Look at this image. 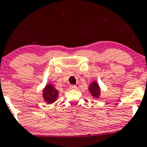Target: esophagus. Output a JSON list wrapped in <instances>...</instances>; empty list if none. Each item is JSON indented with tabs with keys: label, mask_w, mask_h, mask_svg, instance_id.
Here are the masks:
<instances>
[{
	"label": "esophagus",
	"mask_w": 147,
	"mask_h": 147,
	"mask_svg": "<svg viewBox=\"0 0 147 147\" xmlns=\"http://www.w3.org/2000/svg\"><path fill=\"white\" fill-rule=\"evenodd\" d=\"M69 88L71 89V90H76V89L77 88L76 85H71L70 86H69Z\"/></svg>",
	"instance_id": "1"
}]
</instances>
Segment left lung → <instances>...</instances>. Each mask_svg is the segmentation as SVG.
<instances>
[{
    "label": "left lung",
    "instance_id": "left-lung-1",
    "mask_svg": "<svg viewBox=\"0 0 147 147\" xmlns=\"http://www.w3.org/2000/svg\"><path fill=\"white\" fill-rule=\"evenodd\" d=\"M89 88H90V92H91L92 96H94L95 98L98 96V95H99L100 94V88L96 82H92Z\"/></svg>",
    "mask_w": 147,
    "mask_h": 147
}]
</instances>
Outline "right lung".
I'll list each match as a JSON object with an SVG mask.
<instances>
[{
    "instance_id": "1",
    "label": "right lung",
    "mask_w": 147,
    "mask_h": 147,
    "mask_svg": "<svg viewBox=\"0 0 147 147\" xmlns=\"http://www.w3.org/2000/svg\"><path fill=\"white\" fill-rule=\"evenodd\" d=\"M58 92L51 85H48L43 92V96L44 100L49 103H52L57 98Z\"/></svg>"
}]
</instances>
